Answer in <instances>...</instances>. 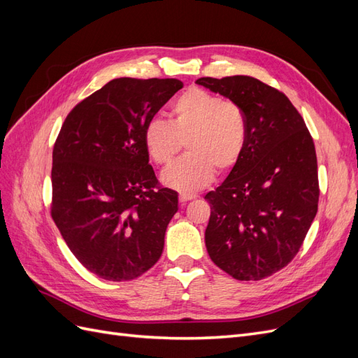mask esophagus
Returning a JSON list of instances; mask_svg holds the SVG:
<instances>
[{
  "label": "esophagus",
  "mask_w": 358,
  "mask_h": 358,
  "mask_svg": "<svg viewBox=\"0 0 358 358\" xmlns=\"http://www.w3.org/2000/svg\"><path fill=\"white\" fill-rule=\"evenodd\" d=\"M196 197H197L196 194L180 192V194H179V201H180V203H187V201H189V200H192V199H196Z\"/></svg>",
  "instance_id": "1"
}]
</instances>
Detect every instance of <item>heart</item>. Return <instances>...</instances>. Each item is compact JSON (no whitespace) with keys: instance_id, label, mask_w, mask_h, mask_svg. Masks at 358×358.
Listing matches in <instances>:
<instances>
[{"instance_id":"heart-1","label":"heart","mask_w":358,"mask_h":358,"mask_svg":"<svg viewBox=\"0 0 358 358\" xmlns=\"http://www.w3.org/2000/svg\"><path fill=\"white\" fill-rule=\"evenodd\" d=\"M170 121L152 117L145 127L149 158L167 166L187 145L188 154L162 173L166 185L194 192L209 185L215 171L233 170L248 143V119L239 104L201 88H191L171 104Z\"/></svg>"}]
</instances>
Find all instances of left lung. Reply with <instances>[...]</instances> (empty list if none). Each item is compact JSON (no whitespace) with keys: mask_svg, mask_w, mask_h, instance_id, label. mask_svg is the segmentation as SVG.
<instances>
[{"mask_svg":"<svg viewBox=\"0 0 358 358\" xmlns=\"http://www.w3.org/2000/svg\"><path fill=\"white\" fill-rule=\"evenodd\" d=\"M239 104L248 119L245 152L230 175L206 194L204 233L212 262L239 280H259L296 257L318 210L313 138L288 96L251 76L197 79Z\"/></svg>","mask_w":358,"mask_h":358,"instance_id":"8db88e82","label":"left lung"}]
</instances>
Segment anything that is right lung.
<instances>
[{"instance_id":"obj_1","label":"right lung","mask_w":358,"mask_h":358,"mask_svg":"<svg viewBox=\"0 0 358 358\" xmlns=\"http://www.w3.org/2000/svg\"><path fill=\"white\" fill-rule=\"evenodd\" d=\"M182 86L113 79L73 107L57 137L52 220L80 264L106 280L142 276L162 254L178 192L159 185L143 131Z\"/></svg>"}]
</instances>
